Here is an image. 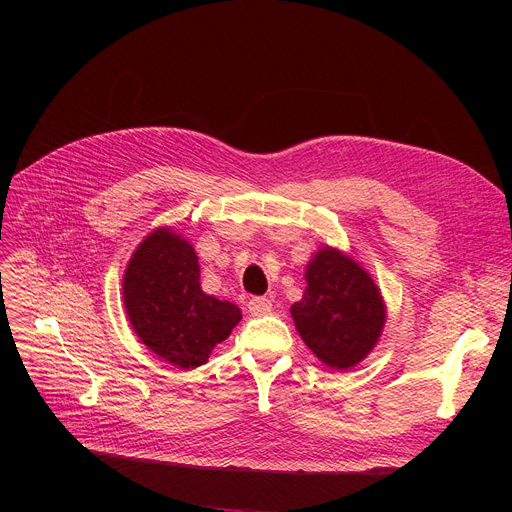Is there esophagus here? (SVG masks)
I'll return each mask as SVG.
<instances>
[{"instance_id":"esophagus-1","label":"esophagus","mask_w":512,"mask_h":512,"mask_svg":"<svg viewBox=\"0 0 512 512\" xmlns=\"http://www.w3.org/2000/svg\"><path fill=\"white\" fill-rule=\"evenodd\" d=\"M272 311V301L265 299V297H255L249 301V313L253 317H261V315H267Z\"/></svg>"}]
</instances>
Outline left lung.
Instances as JSON below:
<instances>
[{
	"label": "left lung",
	"instance_id": "1",
	"mask_svg": "<svg viewBox=\"0 0 512 512\" xmlns=\"http://www.w3.org/2000/svg\"><path fill=\"white\" fill-rule=\"evenodd\" d=\"M303 299L290 307L294 326L313 355L332 369H351L378 344L386 305L363 267L338 249L315 253Z\"/></svg>",
	"mask_w": 512,
	"mask_h": 512
}]
</instances>
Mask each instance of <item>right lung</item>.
<instances>
[{
    "instance_id": "1",
    "label": "right lung",
    "mask_w": 512,
    "mask_h": 512,
    "mask_svg": "<svg viewBox=\"0 0 512 512\" xmlns=\"http://www.w3.org/2000/svg\"><path fill=\"white\" fill-rule=\"evenodd\" d=\"M199 257L170 228L153 230L132 253L122 280L124 307L143 344L182 369L203 365L240 321V309L201 290Z\"/></svg>"
}]
</instances>
